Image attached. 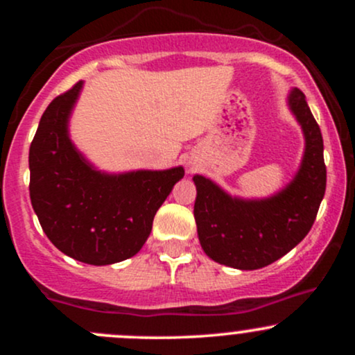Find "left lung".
<instances>
[{
	"mask_svg": "<svg viewBox=\"0 0 355 355\" xmlns=\"http://www.w3.org/2000/svg\"><path fill=\"white\" fill-rule=\"evenodd\" d=\"M288 108L302 126L305 152L294 180L262 200L230 197L217 183L195 175L193 215L200 245L222 266L255 270L291 252L312 229L325 193L324 141L305 95L294 88Z\"/></svg>",
	"mask_w": 355,
	"mask_h": 355,
	"instance_id": "1",
	"label": "left lung"
}]
</instances>
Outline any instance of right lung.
<instances>
[{"label": "right lung", "instance_id": "obj_1", "mask_svg": "<svg viewBox=\"0 0 355 355\" xmlns=\"http://www.w3.org/2000/svg\"><path fill=\"white\" fill-rule=\"evenodd\" d=\"M81 87L78 81L56 96L40 120L30 146V197L58 250L89 266H110L144 247L155 214L185 170L110 175L89 165L68 135Z\"/></svg>", "mask_w": 355, "mask_h": 355}]
</instances>
